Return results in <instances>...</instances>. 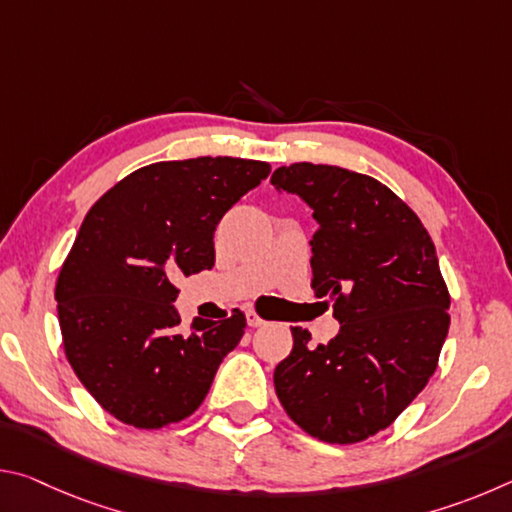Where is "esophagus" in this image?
<instances>
[{"instance_id":"esophagus-1","label":"esophagus","mask_w":512,"mask_h":512,"mask_svg":"<svg viewBox=\"0 0 512 512\" xmlns=\"http://www.w3.org/2000/svg\"><path fill=\"white\" fill-rule=\"evenodd\" d=\"M246 320H248V325H250V327H259V325H264L262 316H259L257 311H253V309L246 311Z\"/></svg>"}]
</instances>
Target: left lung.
I'll return each instance as SVG.
<instances>
[{"mask_svg":"<svg viewBox=\"0 0 512 512\" xmlns=\"http://www.w3.org/2000/svg\"><path fill=\"white\" fill-rule=\"evenodd\" d=\"M271 183L314 210L311 271L318 298L334 302L339 334L311 345L291 327L293 350L275 368L289 418L323 443H361L386 429L438 366L449 293L422 221L379 180L298 162Z\"/></svg>","mask_w":512,"mask_h":512,"instance_id":"left-lung-1","label":"left lung"}]
</instances>
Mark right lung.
<instances>
[{
	"mask_svg": "<svg viewBox=\"0 0 512 512\" xmlns=\"http://www.w3.org/2000/svg\"><path fill=\"white\" fill-rule=\"evenodd\" d=\"M271 164L192 158L142 167L83 219L56 282L69 366L119 422L160 429L192 415L246 329L230 318L180 327V275L214 266V230Z\"/></svg>",
	"mask_w": 512,
	"mask_h": 512,
	"instance_id": "right-lung-1",
	"label": "right lung"
}]
</instances>
